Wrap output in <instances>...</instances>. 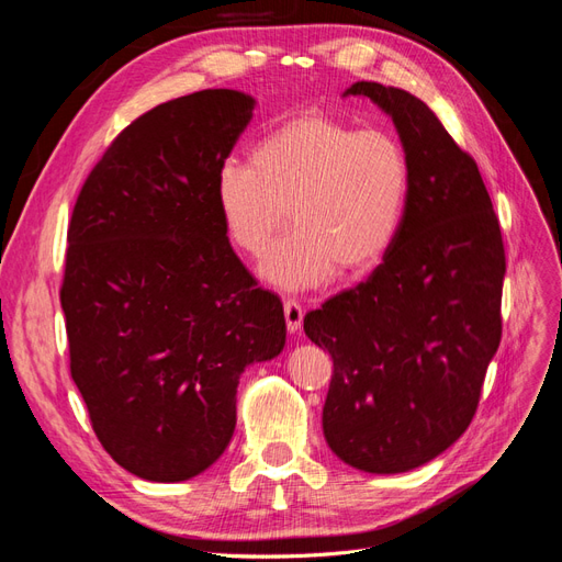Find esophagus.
Masks as SVG:
<instances>
[{
  "label": "esophagus",
  "mask_w": 562,
  "mask_h": 562,
  "mask_svg": "<svg viewBox=\"0 0 562 562\" xmlns=\"http://www.w3.org/2000/svg\"><path fill=\"white\" fill-rule=\"evenodd\" d=\"M283 316H285V328L291 333H297L302 326V318H304V310L302 304L293 297L283 300Z\"/></svg>",
  "instance_id": "esophagus-1"
}]
</instances>
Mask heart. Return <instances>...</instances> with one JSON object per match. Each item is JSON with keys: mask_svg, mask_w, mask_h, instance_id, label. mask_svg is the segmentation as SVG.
I'll use <instances>...</instances> for the list:
<instances>
[{"mask_svg": "<svg viewBox=\"0 0 562 562\" xmlns=\"http://www.w3.org/2000/svg\"><path fill=\"white\" fill-rule=\"evenodd\" d=\"M411 184V159L394 133L312 110L267 131L250 161L220 164L213 196L227 239L248 255L283 227L288 209L293 232L267 250L260 271L283 288H312L335 267L356 277L382 262Z\"/></svg>", "mask_w": 562, "mask_h": 562, "instance_id": "obj_1", "label": "heart"}]
</instances>
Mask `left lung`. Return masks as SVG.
<instances>
[{
    "label": "left lung",
    "mask_w": 562,
    "mask_h": 562,
    "mask_svg": "<svg viewBox=\"0 0 562 562\" xmlns=\"http://www.w3.org/2000/svg\"><path fill=\"white\" fill-rule=\"evenodd\" d=\"M391 114L413 168L403 225L384 262L304 316L333 359L323 436L353 469L427 464L479 411L502 339L506 255L479 166L436 112L396 87L356 81Z\"/></svg>",
    "instance_id": "1"
}]
</instances>
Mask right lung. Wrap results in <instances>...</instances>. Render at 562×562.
<instances>
[{"instance_id": "1", "label": "right lung", "mask_w": 562, "mask_h": 562, "mask_svg": "<svg viewBox=\"0 0 562 562\" xmlns=\"http://www.w3.org/2000/svg\"><path fill=\"white\" fill-rule=\"evenodd\" d=\"M252 98L209 89L140 114L98 159L67 227L70 372L100 446L145 481L209 469L246 366L283 349L281 300L236 258L213 184Z\"/></svg>"}]
</instances>
